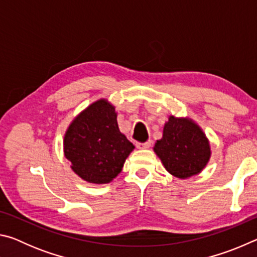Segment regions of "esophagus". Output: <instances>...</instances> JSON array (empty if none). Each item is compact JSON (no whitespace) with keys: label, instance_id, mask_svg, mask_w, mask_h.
Instances as JSON below:
<instances>
[{"label":"esophagus","instance_id":"1","mask_svg":"<svg viewBox=\"0 0 257 257\" xmlns=\"http://www.w3.org/2000/svg\"><path fill=\"white\" fill-rule=\"evenodd\" d=\"M151 145H152L151 141H147V142H144V143H137V144H136L137 149H139V150H147V149H150Z\"/></svg>","mask_w":257,"mask_h":257}]
</instances>
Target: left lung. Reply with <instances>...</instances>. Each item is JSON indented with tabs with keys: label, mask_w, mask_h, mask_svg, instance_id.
Masks as SVG:
<instances>
[{
	"label": "left lung",
	"mask_w": 257,
	"mask_h": 257,
	"mask_svg": "<svg viewBox=\"0 0 257 257\" xmlns=\"http://www.w3.org/2000/svg\"><path fill=\"white\" fill-rule=\"evenodd\" d=\"M153 150L165 170L179 179L201 173L212 155L205 133L189 116L169 115L162 138L156 141Z\"/></svg>",
	"instance_id": "1"
}]
</instances>
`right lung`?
<instances>
[{"mask_svg":"<svg viewBox=\"0 0 257 257\" xmlns=\"http://www.w3.org/2000/svg\"><path fill=\"white\" fill-rule=\"evenodd\" d=\"M116 116L115 106L107 98H98L77 114L66 130L64 158L86 182H111L135 149L120 132Z\"/></svg>","mask_w":257,"mask_h":257,"instance_id":"right-lung-1","label":"right lung"}]
</instances>
